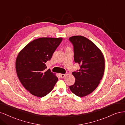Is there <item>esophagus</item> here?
<instances>
[{
  "label": "esophagus",
  "mask_w": 125,
  "mask_h": 125,
  "mask_svg": "<svg viewBox=\"0 0 125 125\" xmlns=\"http://www.w3.org/2000/svg\"><path fill=\"white\" fill-rule=\"evenodd\" d=\"M60 77H61V78H64L65 76V74H60Z\"/></svg>",
  "instance_id": "34e87169"
}]
</instances>
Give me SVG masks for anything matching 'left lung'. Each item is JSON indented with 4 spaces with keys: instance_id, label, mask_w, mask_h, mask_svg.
Segmentation results:
<instances>
[{
    "instance_id": "obj_1",
    "label": "left lung",
    "mask_w": 125,
    "mask_h": 125,
    "mask_svg": "<svg viewBox=\"0 0 125 125\" xmlns=\"http://www.w3.org/2000/svg\"><path fill=\"white\" fill-rule=\"evenodd\" d=\"M74 48V59L80 69L72 72L75 78L71 91L79 97L93 92L99 85L104 72V59L95 44L82 36L69 38Z\"/></svg>"
}]
</instances>
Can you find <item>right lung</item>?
<instances>
[{
    "label": "right lung",
    "instance_id": "right-lung-1",
    "mask_svg": "<svg viewBox=\"0 0 125 125\" xmlns=\"http://www.w3.org/2000/svg\"><path fill=\"white\" fill-rule=\"evenodd\" d=\"M62 38H41L32 41L20 52L16 71L22 85L35 96L42 98L53 89L58 78L46 68Z\"/></svg>",
    "mask_w": 125,
    "mask_h": 125
}]
</instances>
